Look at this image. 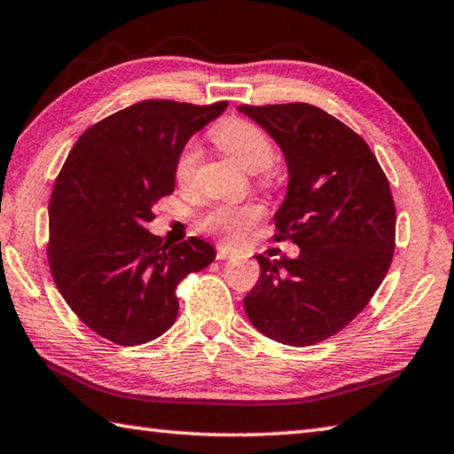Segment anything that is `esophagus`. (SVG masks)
Masks as SVG:
<instances>
[{"instance_id":"obj_1","label":"esophagus","mask_w":454,"mask_h":454,"mask_svg":"<svg viewBox=\"0 0 454 454\" xmlns=\"http://www.w3.org/2000/svg\"><path fill=\"white\" fill-rule=\"evenodd\" d=\"M236 254L232 247H228L226 244H218L216 246V260H232Z\"/></svg>"}]
</instances>
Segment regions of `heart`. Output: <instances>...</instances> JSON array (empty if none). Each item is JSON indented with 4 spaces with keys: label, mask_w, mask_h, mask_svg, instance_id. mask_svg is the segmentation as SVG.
Instances as JSON below:
<instances>
[{
    "label": "heart",
    "mask_w": 454,
    "mask_h": 454,
    "mask_svg": "<svg viewBox=\"0 0 454 454\" xmlns=\"http://www.w3.org/2000/svg\"><path fill=\"white\" fill-rule=\"evenodd\" d=\"M212 139L215 144L224 149L228 155H232L236 161L242 165L246 171L257 173L268 168L273 161V145L270 137L265 136L262 128L246 120H226L220 126L212 129ZM199 163V147L194 141H189L183 149L175 163V176L179 183H189L194 175V168ZM263 210L260 204H218L210 208L202 218V226L210 232H218L230 239L239 236L242 230L252 226L254 222L262 218Z\"/></svg>",
    "instance_id": "heart-1"
}]
</instances>
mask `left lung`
<instances>
[{"instance_id":"8db88e82","label":"left lung","mask_w":454,"mask_h":454,"mask_svg":"<svg viewBox=\"0 0 454 454\" xmlns=\"http://www.w3.org/2000/svg\"><path fill=\"white\" fill-rule=\"evenodd\" d=\"M270 133L287 165L278 234L299 255H255L260 279L244 297L250 323L287 346L336 334L368 305L395 247V207L378 159L360 136L310 104L239 106Z\"/></svg>"}]
</instances>
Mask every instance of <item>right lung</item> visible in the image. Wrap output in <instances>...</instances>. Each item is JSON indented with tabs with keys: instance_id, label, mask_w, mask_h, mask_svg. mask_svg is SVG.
I'll use <instances>...</instances> for the list:
<instances>
[{
	"instance_id": "right-lung-1",
	"label": "right lung",
	"mask_w": 454,
	"mask_h": 454,
	"mask_svg": "<svg viewBox=\"0 0 454 454\" xmlns=\"http://www.w3.org/2000/svg\"><path fill=\"white\" fill-rule=\"evenodd\" d=\"M228 102L145 100L78 137L49 202V262L60 295L96 334L136 346L175 325V289L215 262L200 238L161 244L145 228L175 191V163L194 133Z\"/></svg>"
}]
</instances>
